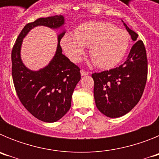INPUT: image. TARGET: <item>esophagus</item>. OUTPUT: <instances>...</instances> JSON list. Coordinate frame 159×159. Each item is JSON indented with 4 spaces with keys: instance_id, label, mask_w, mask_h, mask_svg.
<instances>
[{
    "instance_id": "34e87169",
    "label": "esophagus",
    "mask_w": 159,
    "mask_h": 159,
    "mask_svg": "<svg viewBox=\"0 0 159 159\" xmlns=\"http://www.w3.org/2000/svg\"><path fill=\"white\" fill-rule=\"evenodd\" d=\"M80 74L82 76H84V75H87L89 74V72L88 71H84V70H81L80 71Z\"/></svg>"
}]
</instances>
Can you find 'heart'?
<instances>
[{"instance_id":"b5f03b06","label":"heart","mask_w":159,"mask_h":159,"mask_svg":"<svg viewBox=\"0 0 159 159\" xmlns=\"http://www.w3.org/2000/svg\"><path fill=\"white\" fill-rule=\"evenodd\" d=\"M60 44L72 62H78L89 47V54L95 65L111 68L123 59L129 45L127 32L113 24L103 21L85 22L78 26L75 34L66 33Z\"/></svg>"}]
</instances>
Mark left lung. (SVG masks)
<instances>
[{
  "label": "left lung",
  "mask_w": 159,
  "mask_h": 159,
  "mask_svg": "<svg viewBox=\"0 0 159 159\" xmlns=\"http://www.w3.org/2000/svg\"><path fill=\"white\" fill-rule=\"evenodd\" d=\"M123 25L134 42L127 60L116 68L92 75L95 105L101 113L110 118L121 117L135 107L143 95L147 79L144 43L137 40L139 36L135 32Z\"/></svg>",
  "instance_id": "1"
}]
</instances>
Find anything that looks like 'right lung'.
<instances>
[{"mask_svg": "<svg viewBox=\"0 0 159 159\" xmlns=\"http://www.w3.org/2000/svg\"><path fill=\"white\" fill-rule=\"evenodd\" d=\"M64 25L62 15L39 18L27 24L12 50V80L18 98L32 116L45 123L58 121L69 111L72 93L80 80V69L62 53L60 42L65 30L57 36L58 43L53 58L38 71L30 70L24 64L20 50L23 39L31 29L37 26L58 29Z\"/></svg>", "mask_w": 159, "mask_h": 159, "instance_id": "obj_1", "label": "right lung"}]
</instances>
